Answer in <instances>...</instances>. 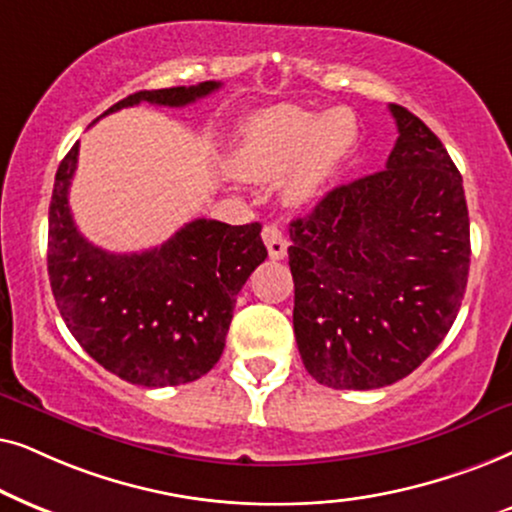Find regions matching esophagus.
<instances>
[{
	"mask_svg": "<svg viewBox=\"0 0 512 512\" xmlns=\"http://www.w3.org/2000/svg\"><path fill=\"white\" fill-rule=\"evenodd\" d=\"M262 241H264V245H267L271 260H283V257L288 255L290 241L278 224H267V227L262 229Z\"/></svg>",
	"mask_w": 512,
	"mask_h": 512,
	"instance_id": "34e87169",
	"label": "esophagus"
}]
</instances>
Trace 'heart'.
Listing matches in <instances>:
<instances>
[{"label":"heart","instance_id":"obj_1","mask_svg":"<svg viewBox=\"0 0 512 512\" xmlns=\"http://www.w3.org/2000/svg\"><path fill=\"white\" fill-rule=\"evenodd\" d=\"M356 140V119L349 109L327 114L281 105L262 109L245 121L234 152L245 175L274 177L290 170L285 189L306 199L335 173Z\"/></svg>","mask_w":512,"mask_h":512}]
</instances>
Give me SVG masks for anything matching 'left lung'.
Listing matches in <instances>:
<instances>
[{"label": "left lung", "mask_w": 512, "mask_h": 512, "mask_svg": "<svg viewBox=\"0 0 512 512\" xmlns=\"http://www.w3.org/2000/svg\"><path fill=\"white\" fill-rule=\"evenodd\" d=\"M386 168L335 187L290 224L297 349L318 384L370 391L431 356L468 283L463 180L431 128L391 105Z\"/></svg>", "instance_id": "obj_1"}]
</instances>
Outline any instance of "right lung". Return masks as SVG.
<instances>
[{
  "label": "right lung",
  "mask_w": 512,
  "mask_h": 512,
  "mask_svg": "<svg viewBox=\"0 0 512 512\" xmlns=\"http://www.w3.org/2000/svg\"><path fill=\"white\" fill-rule=\"evenodd\" d=\"M220 81L138 91L107 109L138 102L185 107ZM102 114V117H105ZM79 142L56 173L49 206V281L67 330L95 363L131 384L161 388L201 379L224 351L236 295L267 260L262 224L194 220L159 248L131 255L88 243L70 210Z\"/></svg>",
  "instance_id": "right-lung-1"
}]
</instances>
